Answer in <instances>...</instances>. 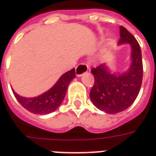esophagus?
<instances>
[{
    "instance_id": "34e87169",
    "label": "esophagus",
    "mask_w": 156,
    "mask_h": 156,
    "mask_svg": "<svg viewBox=\"0 0 156 156\" xmlns=\"http://www.w3.org/2000/svg\"><path fill=\"white\" fill-rule=\"evenodd\" d=\"M88 70V65L84 63V62H82V63H79V64L76 67V75L78 77H80L84 73Z\"/></svg>"
}]
</instances>
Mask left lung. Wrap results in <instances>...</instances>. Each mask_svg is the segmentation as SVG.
Instances as JSON below:
<instances>
[{
    "mask_svg": "<svg viewBox=\"0 0 156 156\" xmlns=\"http://www.w3.org/2000/svg\"><path fill=\"white\" fill-rule=\"evenodd\" d=\"M129 43L131 47V64L122 73H111L105 63L92 68L94 84L89 96L96 108L114 115L124 111L137 98L143 78L140 47L137 40L124 27H120L119 45Z\"/></svg>",
    "mask_w": 156,
    "mask_h": 156,
    "instance_id": "8db88e82",
    "label": "left lung"
}]
</instances>
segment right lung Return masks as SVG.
<instances>
[{"mask_svg":"<svg viewBox=\"0 0 156 156\" xmlns=\"http://www.w3.org/2000/svg\"><path fill=\"white\" fill-rule=\"evenodd\" d=\"M75 78V69L65 73L48 91L34 98H25L12 90L17 101L23 108L36 115H48L55 111L64 99L70 82Z\"/></svg>","mask_w":156,"mask_h":156,"instance_id":"obj_1","label":"right lung"}]
</instances>
